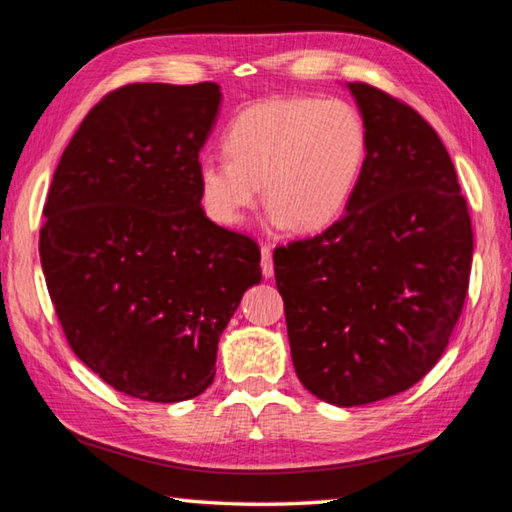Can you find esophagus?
I'll return each instance as SVG.
<instances>
[{"mask_svg": "<svg viewBox=\"0 0 512 512\" xmlns=\"http://www.w3.org/2000/svg\"><path fill=\"white\" fill-rule=\"evenodd\" d=\"M262 273L266 280H271V277L275 275V268H273V250L271 246H262Z\"/></svg>", "mask_w": 512, "mask_h": 512, "instance_id": "obj_1", "label": "esophagus"}]
</instances>
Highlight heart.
<instances>
[{
  "mask_svg": "<svg viewBox=\"0 0 512 512\" xmlns=\"http://www.w3.org/2000/svg\"><path fill=\"white\" fill-rule=\"evenodd\" d=\"M228 159L201 156L203 212L237 226L262 185L271 224L318 232L336 221L356 188L367 154L365 123L345 100L268 98L232 120Z\"/></svg>",
  "mask_w": 512,
  "mask_h": 512,
  "instance_id": "1",
  "label": "heart"
}]
</instances>
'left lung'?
<instances>
[{
  "label": "left lung",
  "instance_id": "1",
  "mask_svg": "<svg viewBox=\"0 0 512 512\" xmlns=\"http://www.w3.org/2000/svg\"><path fill=\"white\" fill-rule=\"evenodd\" d=\"M347 89L367 154L345 215L273 255L295 374L338 407L401 394L436 365L472 264L468 206L441 138L385 91Z\"/></svg>",
  "mask_w": 512,
  "mask_h": 512
}]
</instances>
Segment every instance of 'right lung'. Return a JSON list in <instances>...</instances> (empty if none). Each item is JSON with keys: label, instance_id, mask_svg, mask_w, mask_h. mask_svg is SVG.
<instances>
[{"label": "right lung", "instance_id": "add662e5", "mask_svg": "<svg viewBox=\"0 0 512 512\" xmlns=\"http://www.w3.org/2000/svg\"><path fill=\"white\" fill-rule=\"evenodd\" d=\"M219 107L215 82L111 91L64 150L44 206L40 259L64 336L141 401L206 392L219 336L262 282L255 241L201 208L197 163Z\"/></svg>", "mask_w": 512, "mask_h": 512}]
</instances>
